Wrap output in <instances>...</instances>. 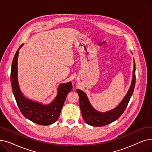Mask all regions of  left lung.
<instances>
[{"mask_svg": "<svg viewBox=\"0 0 152 152\" xmlns=\"http://www.w3.org/2000/svg\"><path fill=\"white\" fill-rule=\"evenodd\" d=\"M135 84V64L134 61L132 84L128 92L127 93L126 97L120 103V104L115 109L106 113H100L94 109L90 104L86 94L81 90L77 89L76 91L79 97V107H80L82 116L85 122L89 125L98 127L105 126L116 121L122 115L128 105V103L134 92Z\"/></svg>", "mask_w": 152, "mask_h": 152, "instance_id": "1", "label": "left lung"}]
</instances>
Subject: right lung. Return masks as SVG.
<instances>
[{
  "mask_svg": "<svg viewBox=\"0 0 152 152\" xmlns=\"http://www.w3.org/2000/svg\"><path fill=\"white\" fill-rule=\"evenodd\" d=\"M21 47V45L20 48ZM18 53L19 49L13 57L10 73L12 91L18 108L23 115L31 121L43 126L52 124L57 120L60 116L66 95L73 88L72 84L68 83L61 84L58 89L57 96L49 105H42L26 99L21 94L18 84L17 61Z\"/></svg>",
  "mask_w": 152,
  "mask_h": 152,
  "instance_id": "add662e5",
  "label": "right lung"
}]
</instances>
